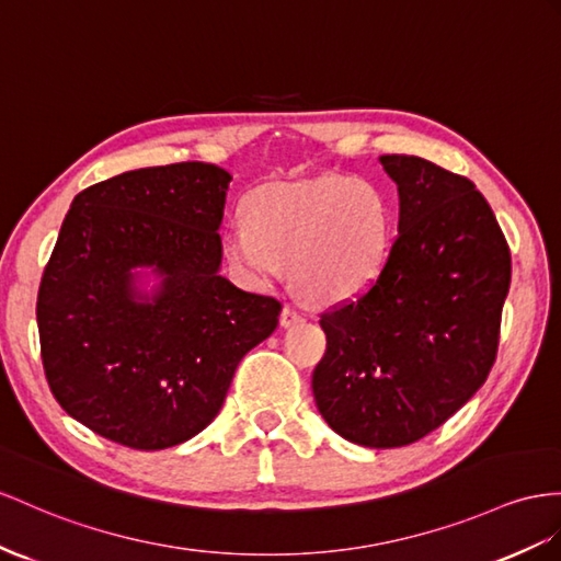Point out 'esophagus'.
Listing matches in <instances>:
<instances>
[{
	"instance_id": "1",
	"label": "esophagus",
	"mask_w": 561,
	"mask_h": 561,
	"mask_svg": "<svg viewBox=\"0 0 561 561\" xmlns=\"http://www.w3.org/2000/svg\"><path fill=\"white\" fill-rule=\"evenodd\" d=\"M279 322H282V327H294L298 322H304V312L296 310L294 306H284V310L279 314Z\"/></svg>"
}]
</instances>
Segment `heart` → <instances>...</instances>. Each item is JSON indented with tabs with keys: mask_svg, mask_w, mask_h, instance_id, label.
<instances>
[{
	"mask_svg": "<svg viewBox=\"0 0 561 561\" xmlns=\"http://www.w3.org/2000/svg\"><path fill=\"white\" fill-rule=\"evenodd\" d=\"M222 247L237 275L263 289L286 265L300 291L334 304L375 282L391 247V206L375 182L320 175L277 182L227 222Z\"/></svg>",
	"mask_w": 561,
	"mask_h": 561,
	"instance_id": "obj_1",
	"label": "heart"
}]
</instances>
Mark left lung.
<instances>
[{"mask_svg": "<svg viewBox=\"0 0 561 561\" xmlns=\"http://www.w3.org/2000/svg\"><path fill=\"white\" fill-rule=\"evenodd\" d=\"M398 184V237L377 282L322 314L312 396L365 448L424 438L488 379L512 257L473 182L420 156H379Z\"/></svg>", "mask_w": 561, "mask_h": 561, "instance_id": "left-lung-1", "label": "left lung"}]
</instances>
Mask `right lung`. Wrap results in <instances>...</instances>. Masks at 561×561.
Here are the masks:
<instances>
[{
  "instance_id": "obj_1",
  "label": "right lung",
  "mask_w": 561,
  "mask_h": 561,
  "mask_svg": "<svg viewBox=\"0 0 561 561\" xmlns=\"http://www.w3.org/2000/svg\"><path fill=\"white\" fill-rule=\"evenodd\" d=\"M229 182L210 163L139 168L70 204L37 327L54 398L94 434L135 450L190 440L220 412L241 357L277 329V298L220 275Z\"/></svg>"
}]
</instances>
